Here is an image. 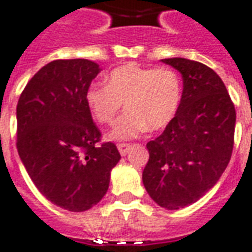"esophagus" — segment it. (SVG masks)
<instances>
[{
  "label": "esophagus",
  "instance_id": "obj_1",
  "mask_svg": "<svg viewBox=\"0 0 252 252\" xmlns=\"http://www.w3.org/2000/svg\"><path fill=\"white\" fill-rule=\"evenodd\" d=\"M131 148V145H128V144H118V150H119V153L122 154V156H126L128 152V149Z\"/></svg>",
  "mask_w": 252,
  "mask_h": 252
}]
</instances>
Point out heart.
I'll use <instances>...</instances> for the list:
<instances>
[{
  "instance_id": "b5f03b06",
  "label": "heart",
  "mask_w": 252,
  "mask_h": 252,
  "mask_svg": "<svg viewBox=\"0 0 252 252\" xmlns=\"http://www.w3.org/2000/svg\"><path fill=\"white\" fill-rule=\"evenodd\" d=\"M181 95V79L172 68L127 63L108 73L107 84L90 86L86 100L102 125H113L125 103L127 113L115 125L111 138L130 139L148 126L150 130L165 127L177 113Z\"/></svg>"
}]
</instances>
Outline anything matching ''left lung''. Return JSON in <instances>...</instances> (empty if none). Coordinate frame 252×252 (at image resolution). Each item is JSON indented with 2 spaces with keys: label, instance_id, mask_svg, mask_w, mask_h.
Instances as JSON below:
<instances>
[{
  "label": "left lung",
  "instance_id": "obj_1",
  "mask_svg": "<svg viewBox=\"0 0 252 252\" xmlns=\"http://www.w3.org/2000/svg\"><path fill=\"white\" fill-rule=\"evenodd\" d=\"M162 62L181 73L184 90L174 118L146 144L149 161L142 181L159 207L180 209L203 197L227 168L236 111L212 68L184 58Z\"/></svg>",
  "mask_w": 252,
  "mask_h": 252
}]
</instances>
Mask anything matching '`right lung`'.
I'll return each instance as SVG.
<instances>
[{"instance_id":"right-lung-1","label":"right lung","mask_w":252,"mask_h":252,"mask_svg":"<svg viewBox=\"0 0 252 252\" xmlns=\"http://www.w3.org/2000/svg\"><path fill=\"white\" fill-rule=\"evenodd\" d=\"M99 65L87 59L53 60L34 73L17 103V150L33 184L71 212L98 204L121 159L86 100Z\"/></svg>"}]
</instances>
